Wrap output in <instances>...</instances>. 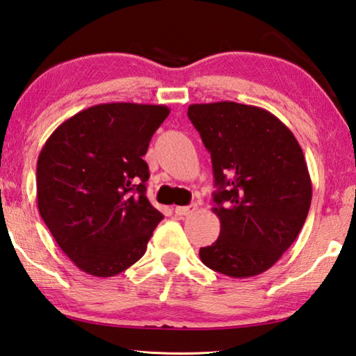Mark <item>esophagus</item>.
<instances>
[{
	"mask_svg": "<svg viewBox=\"0 0 356 356\" xmlns=\"http://www.w3.org/2000/svg\"><path fill=\"white\" fill-rule=\"evenodd\" d=\"M177 216H190L196 211V205H186V207H176L174 209Z\"/></svg>",
	"mask_w": 356,
	"mask_h": 356,
	"instance_id": "esophagus-1",
	"label": "esophagus"
}]
</instances>
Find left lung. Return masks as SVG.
I'll return each mask as SVG.
<instances>
[{
    "mask_svg": "<svg viewBox=\"0 0 356 356\" xmlns=\"http://www.w3.org/2000/svg\"><path fill=\"white\" fill-rule=\"evenodd\" d=\"M188 118L211 156L221 222L200 248L205 266L235 279L268 270L305 222L313 188L302 147L268 111L234 101L191 104Z\"/></svg>",
    "mask_w": 356,
    "mask_h": 356,
    "instance_id": "obj_1",
    "label": "left lung"
}]
</instances>
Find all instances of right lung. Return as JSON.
<instances>
[{"label":"right lung","instance_id":"obj_1","mask_svg":"<svg viewBox=\"0 0 356 356\" xmlns=\"http://www.w3.org/2000/svg\"><path fill=\"white\" fill-rule=\"evenodd\" d=\"M166 106L108 102L63 121L37 160V205L83 273L113 277L145 255L163 215L146 197L143 156Z\"/></svg>","mask_w":356,"mask_h":356}]
</instances>
